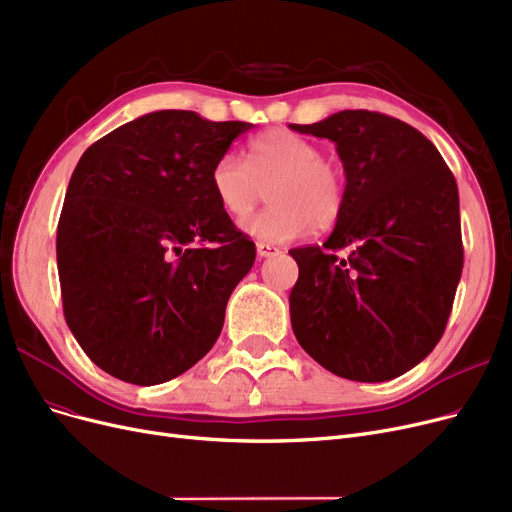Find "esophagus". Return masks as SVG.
<instances>
[{
    "label": "esophagus",
    "instance_id": "esophagus-1",
    "mask_svg": "<svg viewBox=\"0 0 512 512\" xmlns=\"http://www.w3.org/2000/svg\"><path fill=\"white\" fill-rule=\"evenodd\" d=\"M278 253V249L274 244H268V242H257V255L261 257V259H266V257H272V255H276Z\"/></svg>",
    "mask_w": 512,
    "mask_h": 512
}]
</instances>
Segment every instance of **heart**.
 <instances>
[{"instance_id":"b5f03b06","label":"heart","mask_w":512,"mask_h":512,"mask_svg":"<svg viewBox=\"0 0 512 512\" xmlns=\"http://www.w3.org/2000/svg\"><path fill=\"white\" fill-rule=\"evenodd\" d=\"M213 194L232 219H245L269 189L273 204L242 230L261 240L289 242L329 230L346 208V173L318 145L287 128L261 132L249 141L244 160L225 154L211 170Z\"/></svg>"}]
</instances>
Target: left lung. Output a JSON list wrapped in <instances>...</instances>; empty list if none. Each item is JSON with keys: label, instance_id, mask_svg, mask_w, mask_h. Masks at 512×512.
I'll return each instance as SVG.
<instances>
[{"label": "left lung", "instance_id": "8db88e82", "mask_svg": "<svg viewBox=\"0 0 512 512\" xmlns=\"http://www.w3.org/2000/svg\"><path fill=\"white\" fill-rule=\"evenodd\" d=\"M301 135L335 143L346 208L323 246L289 251L299 346L354 382H386L439 344L464 266L451 170L420 130L377 111L346 109ZM349 249L346 258L335 250Z\"/></svg>", "mask_w": 512, "mask_h": 512}]
</instances>
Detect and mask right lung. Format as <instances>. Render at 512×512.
I'll list each match as a JSON object with an SVG mask.
<instances>
[{
	"mask_svg": "<svg viewBox=\"0 0 512 512\" xmlns=\"http://www.w3.org/2000/svg\"><path fill=\"white\" fill-rule=\"evenodd\" d=\"M251 126L154 111L75 166L56 263L67 325L105 373L156 386L215 346L255 244L219 206L211 170Z\"/></svg>",
	"mask_w": 512,
	"mask_h": 512,
	"instance_id": "1",
	"label": "right lung"
}]
</instances>
